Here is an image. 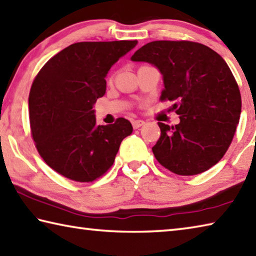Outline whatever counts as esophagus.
<instances>
[{"label": "esophagus", "instance_id": "34e87169", "mask_svg": "<svg viewBox=\"0 0 256 256\" xmlns=\"http://www.w3.org/2000/svg\"><path fill=\"white\" fill-rule=\"evenodd\" d=\"M144 123H146V122H144V120H132V125H133L134 128H141Z\"/></svg>", "mask_w": 256, "mask_h": 256}]
</instances>
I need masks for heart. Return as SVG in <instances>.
Masks as SVG:
<instances>
[{"label":"heart","instance_id":"1","mask_svg":"<svg viewBox=\"0 0 256 256\" xmlns=\"http://www.w3.org/2000/svg\"><path fill=\"white\" fill-rule=\"evenodd\" d=\"M112 78H113V77H110V80H112Z\"/></svg>","mask_w":256,"mask_h":256}]
</instances>
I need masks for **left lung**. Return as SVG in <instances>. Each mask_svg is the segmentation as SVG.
Here are the masks:
<instances>
[{"instance_id": "obj_1", "label": "left lung", "mask_w": 256, "mask_h": 256, "mask_svg": "<svg viewBox=\"0 0 256 256\" xmlns=\"http://www.w3.org/2000/svg\"><path fill=\"white\" fill-rule=\"evenodd\" d=\"M131 59L159 68L164 84L160 100L174 102L180 118L174 126L158 122L161 136L152 148L158 162L180 176L215 166L233 141L242 108L238 82L225 60L187 40L152 41Z\"/></svg>"}]
</instances>
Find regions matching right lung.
Instances as JSON below:
<instances>
[{"instance_id": "add662e5", "label": "right lung", "mask_w": 256, "mask_h": 256, "mask_svg": "<svg viewBox=\"0 0 256 256\" xmlns=\"http://www.w3.org/2000/svg\"><path fill=\"white\" fill-rule=\"evenodd\" d=\"M136 40L72 44L50 58L36 74L29 94L31 134L51 169L78 182L108 172L130 120L96 125L92 105L106 90V74Z\"/></svg>"}]
</instances>
